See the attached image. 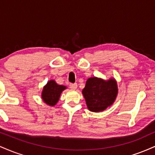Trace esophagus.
Returning <instances> with one entry per match:
<instances>
[{
	"label": "esophagus",
	"instance_id": "34e87169",
	"mask_svg": "<svg viewBox=\"0 0 155 155\" xmlns=\"http://www.w3.org/2000/svg\"><path fill=\"white\" fill-rule=\"evenodd\" d=\"M70 88L72 89V90H76V88H77V84H70Z\"/></svg>",
	"mask_w": 155,
	"mask_h": 155
}]
</instances>
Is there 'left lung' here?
Wrapping results in <instances>:
<instances>
[{
  "label": "left lung",
  "instance_id": "1",
  "mask_svg": "<svg viewBox=\"0 0 155 155\" xmlns=\"http://www.w3.org/2000/svg\"><path fill=\"white\" fill-rule=\"evenodd\" d=\"M82 94L90 111L100 112L114 103L118 94V86L114 78L104 80L90 77L87 80Z\"/></svg>",
  "mask_w": 155,
  "mask_h": 155
}]
</instances>
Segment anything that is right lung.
Here are the masks:
<instances>
[{"label": "right lung", "mask_w": 155, "mask_h": 155, "mask_svg": "<svg viewBox=\"0 0 155 155\" xmlns=\"http://www.w3.org/2000/svg\"><path fill=\"white\" fill-rule=\"evenodd\" d=\"M66 88V86L57 84L54 80H49L42 90V100L48 106H54L59 101L62 92Z\"/></svg>", "instance_id": "add662e5"}]
</instances>
